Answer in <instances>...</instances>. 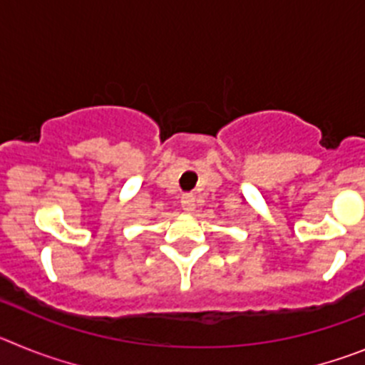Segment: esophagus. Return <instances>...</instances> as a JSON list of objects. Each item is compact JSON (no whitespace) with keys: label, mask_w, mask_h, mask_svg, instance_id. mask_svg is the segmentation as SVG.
Masks as SVG:
<instances>
[{"label":"esophagus","mask_w":365,"mask_h":365,"mask_svg":"<svg viewBox=\"0 0 365 365\" xmlns=\"http://www.w3.org/2000/svg\"><path fill=\"white\" fill-rule=\"evenodd\" d=\"M180 206H182V210H185L186 214H192V212L195 210V195H193V193H185L182 199H180Z\"/></svg>","instance_id":"esophagus-1"}]
</instances>
